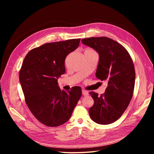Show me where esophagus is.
<instances>
[{
	"label": "esophagus",
	"instance_id": "obj_1",
	"mask_svg": "<svg viewBox=\"0 0 154 154\" xmlns=\"http://www.w3.org/2000/svg\"><path fill=\"white\" fill-rule=\"evenodd\" d=\"M82 94L83 96H88V92L85 90H82Z\"/></svg>",
	"mask_w": 154,
	"mask_h": 154
}]
</instances>
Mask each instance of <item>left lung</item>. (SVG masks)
I'll return each mask as SVG.
<instances>
[{"label":"left lung","instance_id":"obj_1","mask_svg":"<svg viewBox=\"0 0 154 154\" xmlns=\"http://www.w3.org/2000/svg\"><path fill=\"white\" fill-rule=\"evenodd\" d=\"M82 42L98 53L96 76L108 84L100 96L90 92L94 101L88 110L90 117L100 125L112 123L124 113L133 96L136 72L132 60L123 45L107 37H92Z\"/></svg>","mask_w":154,"mask_h":154}]
</instances>
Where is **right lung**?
I'll list each match as a JSON object with an SVG mask.
<instances>
[{
	"label": "right lung",
	"instance_id": "add662e5",
	"mask_svg": "<svg viewBox=\"0 0 154 154\" xmlns=\"http://www.w3.org/2000/svg\"><path fill=\"white\" fill-rule=\"evenodd\" d=\"M80 39L47 43L27 54L19 72L26 104L35 117L48 127L66 123L82 96L80 87L60 89L58 78L66 72L65 59Z\"/></svg>",
	"mask_w": 154,
	"mask_h": 154
}]
</instances>
